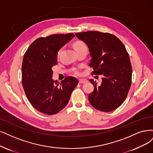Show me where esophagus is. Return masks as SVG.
<instances>
[{
	"label": "esophagus",
	"mask_w": 153,
	"mask_h": 153,
	"mask_svg": "<svg viewBox=\"0 0 153 153\" xmlns=\"http://www.w3.org/2000/svg\"><path fill=\"white\" fill-rule=\"evenodd\" d=\"M79 82L80 84H85L86 82H88V80L86 79H79Z\"/></svg>",
	"instance_id": "obj_1"
}]
</instances>
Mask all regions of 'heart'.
Listing matches in <instances>:
<instances>
[{
	"mask_svg": "<svg viewBox=\"0 0 153 153\" xmlns=\"http://www.w3.org/2000/svg\"><path fill=\"white\" fill-rule=\"evenodd\" d=\"M74 48L76 50H78L79 49H81V48H87L86 47V44L82 42H77L74 43ZM76 74H79V72L78 70L76 71Z\"/></svg>",
	"mask_w": 153,
	"mask_h": 153,
	"instance_id": "b5f03b06",
	"label": "heart"
}]
</instances>
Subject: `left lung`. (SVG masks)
<instances>
[{
  "label": "left lung",
  "mask_w": 153,
  "mask_h": 153,
  "mask_svg": "<svg viewBox=\"0 0 153 153\" xmlns=\"http://www.w3.org/2000/svg\"><path fill=\"white\" fill-rule=\"evenodd\" d=\"M76 36L89 48L92 74L104 76L99 86L89 80L94 86L93 92L88 96L90 104L101 111L117 109L125 101L132 82V66L125 46L110 33L90 31Z\"/></svg>",
  "instance_id": "left-lung-1"
}]
</instances>
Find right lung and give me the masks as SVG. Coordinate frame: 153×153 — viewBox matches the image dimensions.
Returning a JSON list of instances; mask_svg holds the SVG:
<instances>
[{"label":"right lung","instance_id":"1","mask_svg":"<svg viewBox=\"0 0 153 153\" xmlns=\"http://www.w3.org/2000/svg\"><path fill=\"white\" fill-rule=\"evenodd\" d=\"M74 37L73 33L39 38L26 52L22 64V84L31 104L39 111L53 115L66 106L78 81L67 77L60 84L52 77L60 49Z\"/></svg>","mask_w":153,"mask_h":153}]
</instances>
